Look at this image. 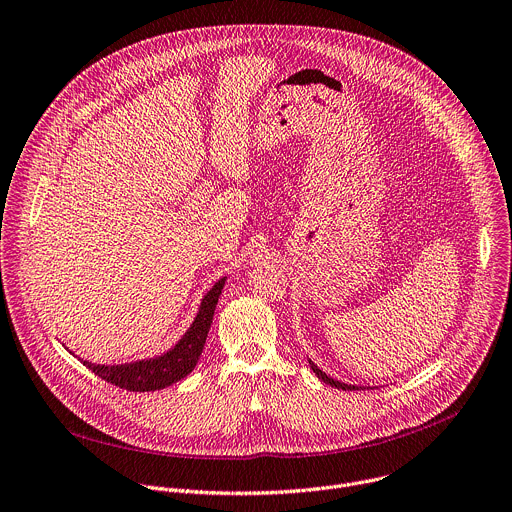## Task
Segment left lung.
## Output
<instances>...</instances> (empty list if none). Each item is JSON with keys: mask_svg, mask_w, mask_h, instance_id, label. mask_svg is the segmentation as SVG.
Segmentation results:
<instances>
[{"mask_svg": "<svg viewBox=\"0 0 512 512\" xmlns=\"http://www.w3.org/2000/svg\"><path fill=\"white\" fill-rule=\"evenodd\" d=\"M311 364V370L317 374V378H321L325 384H329V386H333V388H337V390H360L358 386H348V384H342V382H335V380H331L329 376H325L313 362H309ZM364 390V388H362Z\"/></svg>", "mask_w": 512, "mask_h": 512, "instance_id": "1", "label": "left lung"}]
</instances>
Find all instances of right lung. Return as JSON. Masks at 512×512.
<instances>
[{"label": "right lung", "mask_w": 512, "mask_h": 512, "mask_svg": "<svg viewBox=\"0 0 512 512\" xmlns=\"http://www.w3.org/2000/svg\"><path fill=\"white\" fill-rule=\"evenodd\" d=\"M223 285H225V279L213 285V289L205 295L199 315L193 321L191 329L185 333L181 342L164 356L146 360V362L128 364V366H94L90 362H84V366L92 370L98 378L106 380L108 384L116 388H124L128 392H154L179 382L189 372H193V368L197 366L203 354L205 339H207Z\"/></svg>", "instance_id": "1"}]
</instances>
